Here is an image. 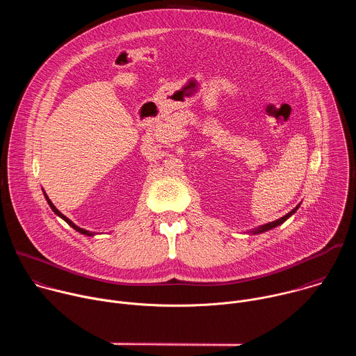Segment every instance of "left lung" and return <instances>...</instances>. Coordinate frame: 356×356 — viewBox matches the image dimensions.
<instances>
[{
    "mask_svg": "<svg viewBox=\"0 0 356 356\" xmlns=\"http://www.w3.org/2000/svg\"><path fill=\"white\" fill-rule=\"evenodd\" d=\"M298 209V206L296 207V209H293L289 214H286L284 217H282V218H279V220H276V221H273V222H269V224H265V225H262V227H259L258 229H255V231H252L253 234H261V232H265V231H269V229H272V228H275V227H277V225H280V224H283L291 214H294L296 213V210Z\"/></svg>",
    "mask_w": 356,
    "mask_h": 356,
    "instance_id": "left-lung-1",
    "label": "left lung"
}]
</instances>
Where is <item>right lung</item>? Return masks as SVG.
I'll use <instances>...</instances> for the list:
<instances>
[{
  "instance_id": "right-lung-1",
  "label": "right lung",
  "mask_w": 356,
  "mask_h": 356,
  "mask_svg": "<svg viewBox=\"0 0 356 356\" xmlns=\"http://www.w3.org/2000/svg\"><path fill=\"white\" fill-rule=\"evenodd\" d=\"M44 197H46V200H47V204L50 206V209H52V210L55 211V214H58L60 218H63V220H65V221H66V222H67V224H69L72 228H74L77 232H80V234H83V235H88V236H90V235H92L90 231H86V229H83V228L77 227L76 224H73V222H72V221H70V220H69L66 216H63V214H62V213H60V211H59V210H58V209L54 206V202L47 198V195H46V194H44Z\"/></svg>"
}]
</instances>
